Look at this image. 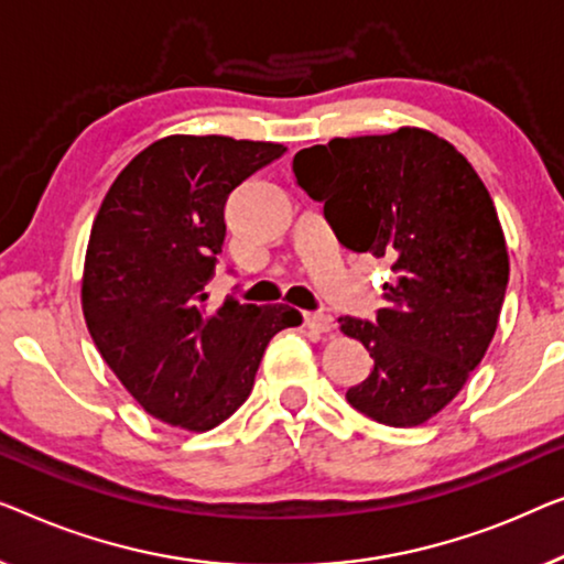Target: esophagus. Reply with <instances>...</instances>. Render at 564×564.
<instances>
[{
    "label": "esophagus",
    "instance_id": "1",
    "mask_svg": "<svg viewBox=\"0 0 564 564\" xmlns=\"http://www.w3.org/2000/svg\"><path fill=\"white\" fill-rule=\"evenodd\" d=\"M304 324L308 332H329L332 329V316L324 314V312H306L304 314Z\"/></svg>",
    "mask_w": 564,
    "mask_h": 564
}]
</instances>
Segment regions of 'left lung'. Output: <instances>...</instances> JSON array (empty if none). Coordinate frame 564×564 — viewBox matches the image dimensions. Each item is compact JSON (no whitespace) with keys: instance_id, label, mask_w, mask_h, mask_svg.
<instances>
[{"instance_id":"obj_1","label":"left lung","mask_w":564,"mask_h":564,"mask_svg":"<svg viewBox=\"0 0 564 564\" xmlns=\"http://www.w3.org/2000/svg\"><path fill=\"white\" fill-rule=\"evenodd\" d=\"M293 176L345 248L388 258L395 273L376 322L339 316L372 358L347 401L372 422L424 424L455 399L498 327L509 252L488 188L463 153L416 127L299 150Z\"/></svg>"}]
</instances>
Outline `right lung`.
<instances>
[{
  "mask_svg": "<svg viewBox=\"0 0 564 564\" xmlns=\"http://www.w3.org/2000/svg\"><path fill=\"white\" fill-rule=\"evenodd\" d=\"M279 142L171 134L115 178L86 248L82 304L101 358L150 416L206 432L232 416L256 383L273 335L296 308L209 304L225 242V202L279 161Z\"/></svg>",
  "mask_w": 564,
  "mask_h": 564,
  "instance_id": "add662e5",
  "label": "right lung"
}]
</instances>
